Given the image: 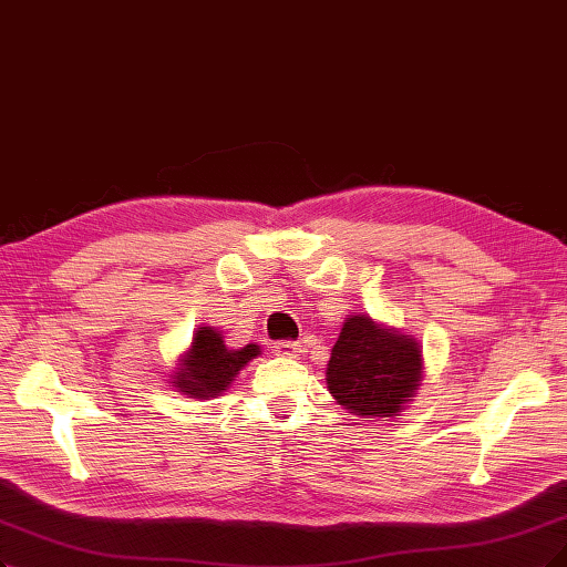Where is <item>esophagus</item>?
Segmentation results:
<instances>
[{"label":"esophagus","instance_id":"1","mask_svg":"<svg viewBox=\"0 0 567 567\" xmlns=\"http://www.w3.org/2000/svg\"><path fill=\"white\" fill-rule=\"evenodd\" d=\"M272 348H276V352L282 354V358H299V354L306 352V348L297 341H282V343H276Z\"/></svg>","mask_w":567,"mask_h":567}]
</instances>
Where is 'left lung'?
Wrapping results in <instances>:
<instances>
[{"instance_id": "8db88e82", "label": "left lung", "mask_w": 567, "mask_h": 567, "mask_svg": "<svg viewBox=\"0 0 567 567\" xmlns=\"http://www.w3.org/2000/svg\"><path fill=\"white\" fill-rule=\"evenodd\" d=\"M423 346L409 333L348 316L327 364V390L352 415L390 421L413 402L423 381Z\"/></svg>"}]
</instances>
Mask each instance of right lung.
Masks as SVG:
<instances>
[{
  "instance_id": "1",
  "label": "right lung",
  "mask_w": 567,
  "mask_h": 567,
  "mask_svg": "<svg viewBox=\"0 0 567 567\" xmlns=\"http://www.w3.org/2000/svg\"><path fill=\"white\" fill-rule=\"evenodd\" d=\"M261 348L247 343L245 348H228L224 331L215 327H198L192 346H188L177 360L173 373H167L173 388L192 400H209L228 390L238 379V373L247 362L257 360Z\"/></svg>"
}]
</instances>
